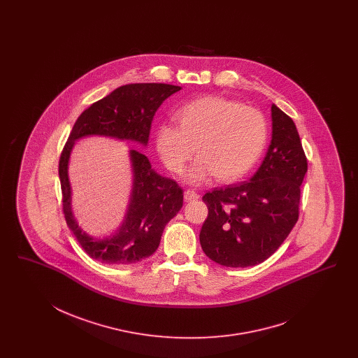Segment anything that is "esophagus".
I'll use <instances>...</instances> for the list:
<instances>
[{"instance_id": "1", "label": "esophagus", "mask_w": 358, "mask_h": 358, "mask_svg": "<svg viewBox=\"0 0 358 358\" xmlns=\"http://www.w3.org/2000/svg\"><path fill=\"white\" fill-rule=\"evenodd\" d=\"M199 198V195L196 194L193 190H186L184 193V199L186 202H192V201H196Z\"/></svg>"}]
</instances>
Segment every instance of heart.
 Listing matches in <instances>:
<instances>
[{
  "instance_id": "1",
  "label": "heart",
  "mask_w": 358,
  "mask_h": 358,
  "mask_svg": "<svg viewBox=\"0 0 358 358\" xmlns=\"http://www.w3.org/2000/svg\"><path fill=\"white\" fill-rule=\"evenodd\" d=\"M177 126L160 124L155 147L164 165L186 174L187 182L201 185L215 176L219 182H234L250 172L260 159L268 139V126L257 108L241 106L226 98L206 96L176 113Z\"/></svg>"
}]
</instances>
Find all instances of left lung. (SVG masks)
<instances>
[{
  "instance_id": "1",
  "label": "left lung",
  "mask_w": 358,
  "mask_h": 358,
  "mask_svg": "<svg viewBox=\"0 0 358 358\" xmlns=\"http://www.w3.org/2000/svg\"><path fill=\"white\" fill-rule=\"evenodd\" d=\"M307 159L293 120L271 105V141L250 181L203 195L208 215L199 234L207 257L229 268L269 259L299 217Z\"/></svg>"
}]
</instances>
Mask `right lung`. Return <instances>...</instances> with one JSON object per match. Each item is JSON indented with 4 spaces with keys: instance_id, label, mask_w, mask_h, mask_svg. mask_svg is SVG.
<instances>
[{
    "instance_id": "right-lung-1",
    "label": "right lung",
    "mask_w": 358,
    "mask_h": 358,
    "mask_svg": "<svg viewBox=\"0 0 358 358\" xmlns=\"http://www.w3.org/2000/svg\"><path fill=\"white\" fill-rule=\"evenodd\" d=\"M181 87L155 83L123 85L77 118L60 156L59 177L66 224L92 259L108 265H124L150 257L160 244L166 223L181 210L184 194L176 181L156 173L148 157L132 148L129 151L132 189L124 219L110 236H89L78 226L71 203L68 164L75 141L98 135L147 145L155 113Z\"/></svg>"
}]
</instances>
